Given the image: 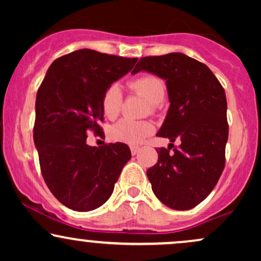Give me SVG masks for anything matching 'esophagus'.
I'll list each match as a JSON object with an SVG mask.
<instances>
[{"mask_svg":"<svg viewBox=\"0 0 261 261\" xmlns=\"http://www.w3.org/2000/svg\"><path fill=\"white\" fill-rule=\"evenodd\" d=\"M130 149H131V154L133 155H136L140 152V147H137V146H131Z\"/></svg>","mask_w":261,"mask_h":261,"instance_id":"obj_1","label":"esophagus"}]
</instances>
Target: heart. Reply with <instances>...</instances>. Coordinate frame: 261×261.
Here are the masks:
<instances>
[{
	"label": "heart",
	"instance_id": "heart-1",
	"mask_svg": "<svg viewBox=\"0 0 261 261\" xmlns=\"http://www.w3.org/2000/svg\"><path fill=\"white\" fill-rule=\"evenodd\" d=\"M134 91L139 92L147 99L152 107L161 103L166 95V87L160 79L154 76H143L134 80L130 83ZM122 103L121 88L118 83L110 85L104 92L101 98V109L104 115L114 119L119 115ZM154 125L151 121H134L130 119H121L110 128V137L114 141L128 143V145H140L149 135L153 134Z\"/></svg>",
	"mask_w": 261,
	"mask_h": 261
}]
</instances>
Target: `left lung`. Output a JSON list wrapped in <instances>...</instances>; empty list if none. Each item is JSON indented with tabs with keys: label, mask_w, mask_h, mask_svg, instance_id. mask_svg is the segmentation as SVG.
Instances as JSON below:
<instances>
[{
	"label": "left lung",
	"mask_w": 261,
	"mask_h": 261,
	"mask_svg": "<svg viewBox=\"0 0 261 261\" xmlns=\"http://www.w3.org/2000/svg\"><path fill=\"white\" fill-rule=\"evenodd\" d=\"M140 71L166 81L170 103L157 136L172 143L168 149H157L158 162L147 170L148 180L164 205L190 210L208 196L223 172L228 140L226 93L207 66L181 53L140 59L131 73ZM175 139L181 146L169 154Z\"/></svg>",
	"instance_id": "obj_1"
}]
</instances>
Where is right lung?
<instances>
[{
    "label": "right lung",
    "mask_w": 261,
    "mask_h": 261,
    "mask_svg": "<svg viewBox=\"0 0 261 261\" xmlns=\"http://www.w3.org/2000/svg\"><path fill=\"white\" fill-rule=\"evenodd\" d=\"M136 61L76 50L56 59L39 87L33 137L44 180L66 207L87 212L107 202L131 158L125 143L88 146L87 134L101 133L104 92Z\"/></svg>",
    "instance_id": "add662e5"
}]
</instances>
